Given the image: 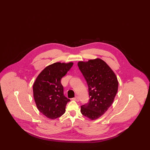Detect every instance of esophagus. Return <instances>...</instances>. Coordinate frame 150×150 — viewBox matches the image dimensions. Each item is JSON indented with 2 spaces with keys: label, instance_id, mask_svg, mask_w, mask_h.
Here are the masks:
<instances>
[{
  "label": "esophagus",
  "instance_id": "esophagus-1",
  "mask_svg": "<svg viewBox=\"0 0 150 150\" xmlns=\"http://www.w3.org/2000/svg\"><path fill=\"white\" fill-rule=\"evenodd\" d=\"M73 99H74L75 101H79V97H78V96L74 97Z\"/></svg>",
  "mask_w": 150,
  "mask_h": 150
}]
</instances>
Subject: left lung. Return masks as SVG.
<instances>
[{
    "instance_id": "left-lung-1",
    "label": "left lung",
    "mask_w": 150,
    "mask_h": 150,
    "mask_svg": "<svg viewBox=\"0 0 150 150\" xmlns=\"http://www.w3.org/2000/svg\"><path fill=\"white\" fill-rule=\"evenodd\" d=\"M78 66L87 81L89 100L81 105V113L91 120L101 116L112 105L118 90L116 75L100 59L79 62Z\"/></svg>"
}]
</instances>
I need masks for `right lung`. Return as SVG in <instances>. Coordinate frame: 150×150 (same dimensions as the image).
Returning <instances> with one entry per match:
<instances>
[{
	"instance_id": "1",
	"label": "right lung",
	"mask_w": 150,
	"mask_h": 150,
	"mask_svg": "<svg viewBox=\"0 0 150 150\" xmlns=\"http://www.w3.org/2000/svg\"><path fill=\"white\" fill-rule=\"evenodd\" d=\"M73 63L57 62L47 67L37 76L33 94L38 110L47 117L54 119L65 112L70 99L63 94L61 79L72 68Z\"/></svg>"
}]
</instances>
